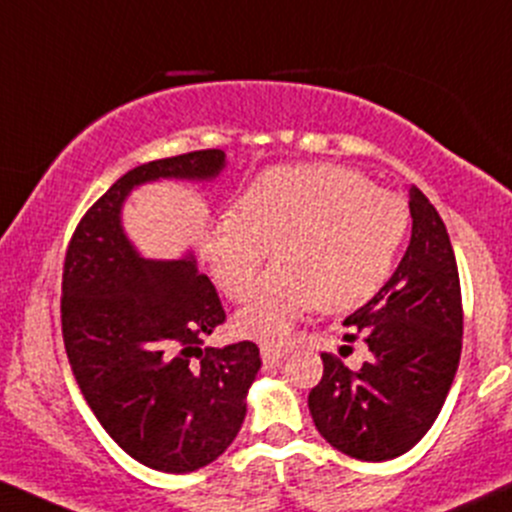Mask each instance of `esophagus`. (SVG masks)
I'll return each mask as SVG.
<instances>
[{
    "mask_svg": "<svg viewBox=\"0 0 512 512\" xmlns=\"http://www.w3.org/2000/svg\"><path fill=\"white\" fill-rule=\"evenodd\" d=\"M260 353H262V360H265L267 365L279 363V360L284 358V351H279V348H272V346H262Z\"/></svg>",
    "mask_w": 512,
    "mask_h": 512,
    "instance_id": "obj_1",
    "label": "esophagus"
}]
</instances>
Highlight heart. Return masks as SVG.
I'll list each match as a JSON object with an SVG mask.
<instances>
[{
    "instance_id": "1",
    "label": "heart",
    "mask_w": 512,
    "mask_h": 512,
    "mask_svg": "<svg viewBox=\"0 0 512 512\" xmlns=\"http://www.w3.org/2000/svg\"><path fill=\"white\" fill-rule=\"evenodd\" d=\"M410 228L400 196L338 164L262 171L206 242L213 282L240 301L277 245L282 260L235 314L245 336L282 343L306 311H351L380 292Z\"/></svg>"
}]
</instances>
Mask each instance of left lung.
<instances>
[{
  "label": "left lung",
  "mask_w": 512,
  "mask_h": 512,
  "mask_svg": "<svg viewBox=\"0 0 512 512\" xmlns=\"http://www.w3.org/2000/svg\"><path fill=\"white\" fill-rule=\"evenodd\" d=\"M412 238L378 294L343 321L368 343L358 370L321 353L324 378L309 392L316 429L360 461L410 451L441 412L461 358L464 311L454 247L437 208L410 188ZM346 348V346H343Z\"/></svg>",
  "instance_id": "1"
}]
</instances>
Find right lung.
<instances>
[{
  "instance_id": "right-lung-1",
  "label": "right lung",
  "mask_w": 512,
  "mask_h": 512,
  "mask_svg": "<svg viewBox=\"0 0 512 512\" xmlns=\"http://www.w3.org/2000/svg\"><path fill=\"white\" fill-rule=\"evenodd\" d=\"M223 169L225 152L203 149L127 171L83 215L63 265V343L80 392L105 432L154 471L203 469L233 444L262 360L252 341L201 351L225 321L211 279L191 252L139 255L122 206L137 186L213 181Z\"/></svg>"
}]
</instances>
